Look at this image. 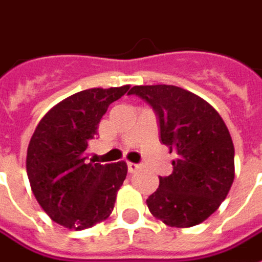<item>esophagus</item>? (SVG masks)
Masks as SVG:
<instances>
[{"label": "esophagus", "mask_w": 262, "mask_h": 262, "mask_svg": "<svg viewBox=\"0 0 262 262\" xmlns=\"http://www.w3.org/2000/svg\"><path fill=\"white\" fill-rule=\"evenodd\" d=\"M127 170H129V173H136L140 170V166L135 164V163H127Z\"/></svg>", "instance_id": "obj_1"}]
</instances>
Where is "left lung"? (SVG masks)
Returning a JSON list of instances; mask_svg holds the SVG:
<instances>
[{
    "label": "left lung",
    "instance_id": "left-lung-1",
    "mask_svg": "<svg viewBox=\"0 0 262 262\" xmlns=\"http://www.w3.org/2000/svg\"><path fill=\"white\" fill-rule=\"evenodd\" d=\"M129 95L157 113L162 143L174 151L173 173L146 200L166 226L200 224L220 207L234 182V144L224 120L200 96L173 85L133 86Z\"/></svg>",
    "mask_w": 262,
    "mask_h": 262
}]
</instances>
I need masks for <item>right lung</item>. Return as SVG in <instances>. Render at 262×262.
I'll return each mask as SVG.
<instances>
[{
    "mask_svg": "<svg viewBox=\"0 0 262 262\" xmlns=\"http://www.w3.org/2000/svg\"><path fill=\"white\" fill-rule=\"evenodd\" d=\"M129 88H93L75 93L41 119L29 140L31 190L42 210L69 230L93 227L113 211L127 164L89 162L86 149L109 105Z\"/></svg>",
    "mask_w": 262,
    "mask_h": 262,
    "instance_id": "right-lung-1",
    "label": "right lung"
}]
</instances>
